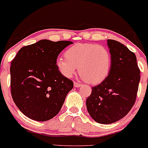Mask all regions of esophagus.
Listing matches in <instances>:
<instances>
[{
  "label": "esophagus",
  "instance_id": "34e87169",
  "mask_svg": "<svg viewBox=\"0 0 148 148\" xmlns=\"http://www.w3.org/2000/svg\"><path fill=\"white\" fill-rule=\"evenodd\" d=\"M74 87H81V84H79V83H77V82H74Z\"/></svg>",
  "mask_w": 148,
  "mask_h": 148
}]
</instances>
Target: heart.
<instances>
[{
    "instance_id": "obj_1",
    "label": "heart",
    "mask_w": 148,
    "mask_h": 148,
    "mask_svg": "<svg viewBox=\"0 0 148 148\" xmlns=\"http://www.w3.org/2000/svg\"><path fill=\"white\" fill-rule=\"evenodd\" d=\"M65 58L56 60L58 71L71 78L78 70L80 77L90 84L102 82L110 73L112 58L109 49L102 45L77 43L66 49Z\"/></svg>"
}]
</instances>
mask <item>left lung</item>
I'll return each instance as SVG.
<instances>
[{
    "label": "left lung",
    "instance_id": "obj_1",
    "mask_svg": "<svg viewBox=\"0 0 148 148\" xmlns=\"http://www.w3.org/2000/svg\"><path fill=\"white\" fill-rule=\"evenodd\" d=\"M112 64L105 79L92 87L87 99L88 112L96 122L112 124L123 118L132 108L140 82V69L135 54L118 41L107 40Z\"/></svg>",
    "mask_w": 148,
    "mask_h": 148
}]
</instances>
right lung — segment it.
<instances>
[{
    "instance_id": "add662e5",
    "label": "right lung",
    "mask_w": 148,
    "mask_h": 148,
    "mask_svg": "<svg viewBox=\"0 0 148 148\" xmlns=\"http://www.w3.org/2000/svg\"><path fill=\"white\" fill-rule=\"evenodd\" d=\"M71 41L41 40L19 49L11 62V94L24 115L45 122L59 112L73 82L63 76L56 60Z\"/></svg>"
}]
</instances>
